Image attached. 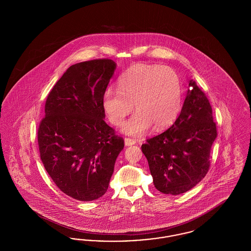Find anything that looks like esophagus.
<instances>
[{
	"mask_svg": "<svg viewBox=\"0 0 251 251\" xmlns=\"http://www.w3.org/2000/svg\"><path fill=\"white\" fill-rule=\"evenodd\" d=\"M124 143H125V146L130 147V146H132V145L135 144V140H134V139H131V138L126 137V138L124 139Z\"/></svg>",
	"mask_w": 251,
	"mask_h": 251,
	"instance_id": "esophagus-1",
	"label": "esophagus"
}]
</instances>
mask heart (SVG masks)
<instances>
[{
	"instance_id": "b5f03b06",
	"label": "heart",
	"mask_w": 251,
	"mask_h": 251,
	"mask_svg": "<svg viewBox=\"0 0 251 251\" xmlns=\"http://www.w3.org/2000/svg\"><path fill=\"white\" fill-rule=\"evenodd\" d=\"M119 91L107 89L102 106L110 122L120 126L133 109L137 111L122 127V132L139 137L152 126L169 127L179 116L182 86L179 75L169 67L136 64L118 81Z\"/></svg>"
}]
</instances>
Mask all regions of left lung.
<instances>
[{"label":"left lung","instance_id":"1","mask_svg":"<svg viewBox=\"0 0 251 251\" xmlns=\"http://www.w3.org/2000/svg\"><path fill=\"white\" fill-rule=\"evenodd\" d=\"M216 135L209 100L190 80L175 123L141 147L156 189L167 195H179L196 186L209 170L211 148Z\"/></svg>","mask_w":251,"mask_h":251}]
</instances>
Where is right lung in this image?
I'll return each mask as SVG.
<instances>
[{"label": "right lung", "instance_id": "add662e5", "mask_svg": "<svg viewBox=\"0 0 251 251\" xmlns=\"http://www.w3.org/2000/svg\"><path fill=\"white\" fill-rule=\"evenodd\" d=\"M117 64L90 60L71 66L54 84L37 132L40 158L60 190L81 201L102 197L124 148L103 119L104 94Z\"/></svg>", "mask_w": 251, "mask_h": 251}]
</instances>
